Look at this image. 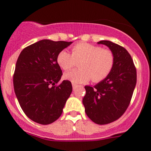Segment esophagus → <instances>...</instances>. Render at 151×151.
<instances>
[{"instance_id": "1", "label": "esophagus", "mask_w": 151, "mask_h": 151, "mask_svg": "<svg viewBox=\"0 0 151 151\" xmlns=\"http://www.w3.org/2000/svg\"><path fill=\"white\" fill-rule=\"evenodd\" d=\"M78 85H76V84H74V83H73V90H75V89L77 87H78Z\"/></svg>"}]
</instances>
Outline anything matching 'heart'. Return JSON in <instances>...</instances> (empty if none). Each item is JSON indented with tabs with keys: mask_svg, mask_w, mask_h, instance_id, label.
I'll use <instances>...</instances> for the list:
<instances>
[{
	"mask_svg": "<svg viewBox=\"0 0 151 151\" xmlns=\"http://www.w3.org/2000/svg\"><path fill=\"white\" fill-rule=\"evenodd\" d=\"M57 61L63 70H69L78 63L80 69L71 70L64 74V78L74 84H81L91 79L101 82L110 75L114 66V55L109 49L88 43H78L72 48V54L61 50Z\"/></svg>",
	"mask_w": 151,
	"mask_h": 151,
	"instance_id": "b5f03b06",
	"label": "heart"
}]
</instances>
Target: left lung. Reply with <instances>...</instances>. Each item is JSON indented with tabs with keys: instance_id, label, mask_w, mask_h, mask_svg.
Segmentation results:
<instances>
[{
	"instance_id": "left-lung-1",
	"label": "left lung",
	"mask_w": 151,
	"mask_h": 151,
	"mask_svg": "<svg viewBox=\"0 0 151 151\" xmlns=\"http://www.w3.org/2000/svg\"><path fill=\"white\" fill-rule=\"evenodd\" d=\"M97 44L107 46L115 61L110 75L94 87L85 86L82 100L85 111L96 124L106 125L120 118L130 104L137 82V73L132 57L123 47L110 41Z\"/></svg>"
}]
</instances>
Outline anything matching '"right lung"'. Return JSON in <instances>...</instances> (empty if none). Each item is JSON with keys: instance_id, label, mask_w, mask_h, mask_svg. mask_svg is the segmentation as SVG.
<instances>
[{"instance_id": "add662e5", "label": "right lung", "mask_w": 151, "mask_h": 151, "mask_svg": "<svg viewBox=\"0 0 151 151\" xmlns=\"http://www.w3.org/2000/svg\"><path fill=\"white\" fill-rule=\"evenodd\" d=\"M72 41L44 39L24 48L18 57L13 87L22 110L30 119L41 125L54 122L62 114L73 91L63 80L57 55Z\"/></svg>"}]
</instances>
